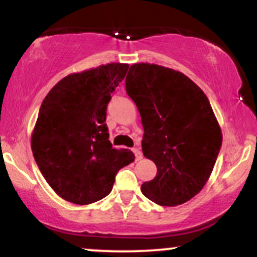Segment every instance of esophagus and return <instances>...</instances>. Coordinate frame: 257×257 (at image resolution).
Instances as JSON below:
<instances>
[{
    "label": "esophagus",
    "mask_w": 257,
    "mask_h": 257,
    "mask_svg": "<svg viewBox=\"0 0 257 257\" xmlns=\"http://www.w3.org/2000/svg\"><path fill=\"white\" fill-rule=\"evenodd\" d=\"M133 152H134L135 159H137V161H140V159L143 158V153H141V151L138 149V147H135V149H133Z\"/></svg>",
    "instance_id": "34e87169"
}]
</instances>
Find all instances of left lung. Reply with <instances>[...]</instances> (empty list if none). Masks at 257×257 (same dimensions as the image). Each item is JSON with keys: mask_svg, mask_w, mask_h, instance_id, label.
Listing matches in <instances>:
<instances>
[{"mask_svg": "<svg viewBox=\"0 0 257 257\" xmlns=\"http://www.w3.org/2000/svg\"><path fill=\"white\" fill-rule=\"evenodd\" d=\"M125 89L140 112L144 156L157 167L141 192L158 205L184 204L204 187L222 144L210 102L192 79L156 64L132 65Z\"/></svg>", "mask_w": 257, "mask_h": 257, "instance_id": "1", "label": "left lung"}]
</instances>
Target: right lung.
Masks as SVG:
<instances>
[{
	"instance_id": "add662e5",
	"label": "right lung",
	"mask_w": 257,
	"mask_h": 257,
	"mask_svg": "<svg viewBox=\"0 0 257 257\" xmlns=\"http://www.w3.org/2000/svg\"><path fill=\"white\" fill-rule=\"evenodd\" d=\"M111 63L59 81L41 105L31 150L43 178L58 196L85 205L111 192L120 168L134 162L129 150L108 140L106 108L128 71Z\"/></svg>"
}]
</instances>
